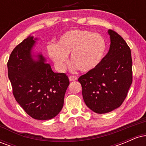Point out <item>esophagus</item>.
Listing matches in <instances>:
<instances>
[{
    "instance_id": "obj_1",
    "label": "esophagus",
    "mask_w": 146,
    "mask_h": 146,
    "mask_svg": "<svg viewBox=\"0 0 146 146\" xmlns=\"http://www.w3.org/2000/svg\"><path fill=\"white\" fill-rule=\"evenodd\" d=\"M69 80L70 81H75V80H78V78H77V76H75V75H70L69 76Z\"/></svg>"
}]
</instances>
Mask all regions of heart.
<instances>
[{
  "label": "heart",
  "instance_id": "obj_1",
  "mask_svg": "<svg viewBox=\"0 0 146 146\" xmlns=\"http://www.w3.org/2000/svg\"><path fill=\"white\" fill-rule=\"evenodd\" d=\"M106 44L103 37L86 30L75 29L64 33L58 44L50 45L48 55L60 70L63 71L71 54L72 63L82 72L95 69L104 56Z\"/></svg>",
  "mask_w": 146,
  "mask_h": 146
}]
</instances>
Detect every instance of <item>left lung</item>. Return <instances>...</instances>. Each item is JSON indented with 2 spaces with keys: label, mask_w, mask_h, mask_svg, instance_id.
<instances>
[{
  "label": "left lung",
  "mask_w": 146,
  "mask_h": 146,
  "mask_svg": "<svg viewBox=\"0 0 146 146\" xmlns=\"http://www.w3.org/2000/svg\"><path fill=\"white\" fill-rule=\"evenodd\" d=\"M110 46L108 53L95 69L78 79L85 104L98 114L119 108L126 98L132 82L130 48L123 38L108 30Z\"/></svg>",
  "instance_id": "left-lung-1"
}]
</instances>
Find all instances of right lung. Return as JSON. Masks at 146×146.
I'll return each mask as SVG.
<instances>
[{
	"instance_id": "add662e5",
	"label": "right lung",
	"mask_w": 146,
	"mask_h": 146,
	"mask_svg": "<svg viewBox=\"0 0 146 146\" xmlns=\"http://www.w3.org/2000/svg\"><path fill=\"white\" fill-rule=\"evenodd\" d=\"M37 38L29 36L14 48L7 62L8 77L16 102L30 117L51 119L58 115L69 85L65 73H54L45 58H32Z\"/></svg>"
}]
</instances>
